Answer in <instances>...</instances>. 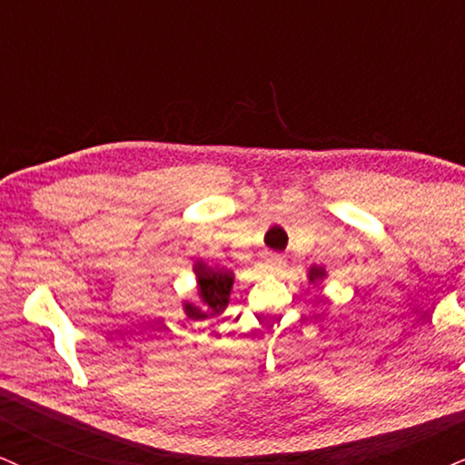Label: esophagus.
I'll return each mask as SVG.
<instances>
[{
	"label": "esophagus",
	"instance_id": "34e87169",
	"mask_svg": "<svg viewBox=\"0 0 465 465\" xmlns=\"http://www.w3.org/2000/svg\"><path fill=\"white\" fill-rule=\"evenodd\" d=\"M282 265H285V261H282L278 254H267L265 259H263V270L265 272H272V274L281 270Z\"/></svg>",
	"mask_w": 465,
	"mask_h": 465
}]
</instances>
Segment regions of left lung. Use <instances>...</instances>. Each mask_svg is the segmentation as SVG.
Masks as SVG:
<instances>
[{
    "instance_id": "obj_1",
    "label": "left lung",
    "mask_w": 465,
    "mask_h": 465,
    "mask_svg": "<svg viewBox=\"0 0 465 465\" xmlns=\"http://www.w3.org/2000/svg\"><path fill=\"white\" fill-rule=\"evenodd\" d=\"M326 276H329V272H326V267H322V265H311L307 272V278H309L311 285H322Z\"/></svg>"
}]
</instances>
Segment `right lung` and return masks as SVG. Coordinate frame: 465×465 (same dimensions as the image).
Returning a JSON list of instances; mask_svg holds the SVG:
<instances>
[{"instance_id":"add662e5","label":"right lung","mask_w":465,"mask_h":465,"mask_svg":"<svg viewBox=\"0 0 465 465\" xmlns=\"http://www.w3.org/2000/svg\"><path fill=\"white\" fill-rule=\"evenodd\" d=\"M195 285H198V302L184 300L183 311L189 320H209L226 311L231 302V292L234 285L232 270L226 267H211L198 259L193 263Z\"/></svg>"}]
</instances>
